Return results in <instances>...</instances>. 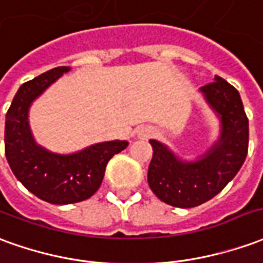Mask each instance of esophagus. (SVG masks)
Segmentation results:
<instances>
[{"mask_svg":"<svg viewBox=\"0 0 263 263\" xmlns=\"http://www.w3.org/2000/svg\"><path fill=\"white\" fill-rule=\"evenodd\" d=\"M149 134H151L149 129H145V131H142V134H141V135H144V137H146V135H149Z\"/></svg>","mask_w":263,"mask_h":263,"instance_id":"34e87169","label":"esophagus"}]
</instances>
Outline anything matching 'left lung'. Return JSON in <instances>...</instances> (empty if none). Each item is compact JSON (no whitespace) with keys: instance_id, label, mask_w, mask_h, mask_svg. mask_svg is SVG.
I'll return each mask as SVG.
<instances>
[{"instance_id":"8db88e82","label":"left lung","mask_w":263,"mask_h":263,"mask_svg":"<svg viewBox=\"0 0 263 263\" xmlns=\"http://www.w3.org/2000/svg\"><path fill=\"white\" fill-rule=\"evenodd\" d=\"M199 93L219 121V137L208 149L195 159H185L161 141L149 139L154 151L149 188L176 208H194L218 195L238 174L248 154L249 124L239 92L215 75L214 82L199 88Z\"/></svg>"}]
</instances>
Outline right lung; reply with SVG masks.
<instances>
[{
	"mask_svg": "<svg viewBox=\"0 0 263 263\" xmlns=\"http://www.w3.org/2000/svg\"><path fill=\"white\" fill-rule=\"evenodd\" d=\"M68 71L69 67L52 68L23 84L5 117V157L14 175L29 192L55 205L92 196L102 183L108 161L128 146V141L115 139L58 154L36 142L29 126V108Z\"/></svg>",
	"mask_w": 263,
	"mask_h": 263,
	"instance_id": "add662e5",
	"label": "right lung"
}]
</instances>
